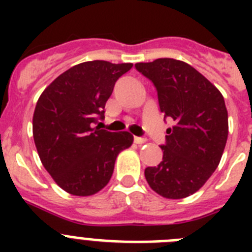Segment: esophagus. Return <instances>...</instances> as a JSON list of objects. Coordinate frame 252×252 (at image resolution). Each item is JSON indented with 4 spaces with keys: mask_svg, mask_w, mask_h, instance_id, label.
I'll use <instances>...</instances> for the list:
<instances>
[{
    "mask_svg": "<svg viewBox=\"0 0 252 252\" xmlns=\"http://www.w3.org/2000/svg\"><path fill=\"white\" fill-rule=\"evenodd\" d=\"M133 141L136 142V144H139V145H142V144H145V142H146V139H144V137H137V136H135V139H133Z\"/></svg>",
    "mask_w": 252,
    "mask_h": 252,
    "instance_id": "1",
    "label": "esophagus"
}]
</instances>
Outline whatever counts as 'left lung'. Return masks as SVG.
Returning <instances> with one entry per match:
<instances>
[{"instance_id": "8db88e82", "label": "left lung", "mask_w": 252, "mask_h": 252, "mask_svg": "<svg viewBox=\"0 0 252 252\" xmlns=\"http://www.w3.org/2000/svg\"><path fill=\"white\" fill-rule=\"evenodd\" d=\"M135 66L157 88L160 111L174 121L166 130L162 160L145 169L146 182L168 199L189 197L204 186L221 161L228 136L223 95L182 60L160 58Z\"/></svg>"}]
</instances>
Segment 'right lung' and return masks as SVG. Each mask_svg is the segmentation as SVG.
<instances>
[{
	"instance_id": "right-lung-1",
	"label": "right lung",
	"mask_w": 252,
	"mask_h": 252,
	"mask_svg": "<svg viewBox=\"0 0 252 252\" xmlns=\"http://www.w3.org/2000/svg\"><path fill=\"white\" fill-rule=\"evenodd\" d=\"M131 63L93 60L77 64L55 78L37 99L32 135L39 158L51 178L66 193L88 197L108 184L116 158L130 148L127 131L110 132L94 124L116 81Z\"/></svg>"
}]
</instances>
